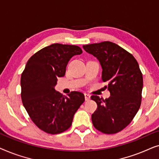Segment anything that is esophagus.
I'll return each instance as SVG.
<instances>
[{"label":"esophagus","instance_id":"obj_1","mask_svg":"<svg viewBox=\"0 0 159 159\" xmlns=\"http://www.w3.org/2000/svg\"><path fill=\"white\" fill-rule=\"evenodd\" d=\"M84 98H85V101H89V100L90 99V95L85 93V94H84Z\"/></svg>","mask_w":159,"mask_h":159}]
</instances>
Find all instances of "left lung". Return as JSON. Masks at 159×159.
<instances>
[{
	"label": "left lung",
	"mask_w": 159,
	"mask_h": 159,
	"mask_svg": "<svg viewBox=\"0 0 159 159\" xmlns=\"http://www.w3.org/2000/svg\"><path fill=\"white\" fill-rule=\"evenodd\" d=\"M97 58L102 67V80L108 83L111 96L91 99L98 108L92 114L93 125L100 132L114 134L127 127L138 111L143 86V75L134 56L109 41L83 45Z\"/></svg>",
	"instance_id": "1"
}]
</instances>
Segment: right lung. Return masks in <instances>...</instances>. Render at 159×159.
<instances>
[{
  "instance_id": "add662e5",
  "label": "right lung",
  "mask_w": 159,
  "mask_h": 159,
  "mask_svg": "<svg viewBox=\"0 0 159 159\" xmlns=\"http://www.w3.org/2000/svg\"><path fill=\"white\" fill-rule=\"evenodd\" d=\"M82 53L77 45L52 44L34 53L21 74L23 105L37 127L47 133L68 129L84 103L83 93L73 91L67 97L55 90L58 78L65 75L69 60Z\"/></svg>"
}]
</instances>
